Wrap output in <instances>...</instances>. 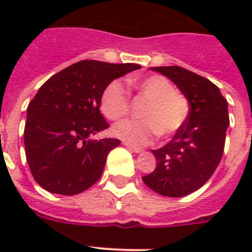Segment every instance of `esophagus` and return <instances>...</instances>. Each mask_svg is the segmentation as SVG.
Listing matches in <instances>:
<instances>
[{
	"instance_id": "obj_1",
	"label": "esophagus",
	"mask_w": 252,
	"mask_h": 252,
	"mask_svg": "<svg viewBox=\"0 0 252 252\" xmlns=\"http://www.w3.org/2000/svg\"><path fill=\"white\" fill-rule=\"evenodd\" d=\"M123 144H124V145H126L128 149H130L132 152H134V153H142V152H144V149H142V148H138V146L132 145V144H129V142H123Z\"/></svg>"
}]
</instances>
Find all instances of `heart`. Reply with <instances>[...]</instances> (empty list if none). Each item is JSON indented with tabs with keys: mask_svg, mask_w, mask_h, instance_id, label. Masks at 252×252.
I'll list each match as a JSON object with an SVG mask.
<instances>
[{
	"mask_svg": "<svg viewBox=\"0 0 252 252\" xmlns=\"http://www.w3.org/2000/svg\"><path fill=\"white\" fill-rule=\"evenodd\" d=\"M128 85L140 91L149 103L142 111L144 120H123L112 128L115 136L133 144L146 145L158 133L168 137L179 132L189 115V104L184 95L162 76L129 80ZM99 107L108 120H119L129 111V96L119 80L111 81L100 95Z\"/></svg>",
	"mask_w": 252,
	"mask_h": 252,
	"instance_id": "heart-1",
	"label": "heart"
}]
</instances>
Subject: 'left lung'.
<instances>
[{"label": "left lung", "mask_w": 252, "mask_h": 252, "mask_svg": "<svg viewBox=\"0 0 252 252\" xmlns=\"http://www.w3.org/2000/svg\"><path fill=\"white\" fill-rule=\"evenodd\" d=\"M152 70L179 87L189 103V115L171 141L152 150L157 167L142 180L159 195L182 197L203 187L221 161L229 126L227 102L215 84L182 66Z\"/></svg>", "instance_id": "1"}]
</instances>
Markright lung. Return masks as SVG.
I'll return each instance as SVG.
<instances>
[{"mask_svg":"<svg viewBox=\"0 0 252 252\" xmlns=\"http://www.w3.org/2000/svg\"><path fill=\"white\" fill-rule=\"evenodd\" d=\"M137 64L82 60L41 85L27 107L25 150L33 179L52 193L77 195L100 178L116 138L94 140L108 123L99 111L104 87Z\"/></svg>","mask_w":252,"mask_h":252,"instance_id":"add662e5","label":"right lung"}]
</instances>
